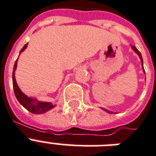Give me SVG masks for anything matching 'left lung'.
<instances>
[{
	"label": "left lung",
	"mask_w": 156,
	"mask_h": 156,
	"mask_svg": "<svg viewBox=\"0 0 156 156\" xmlns=\"http://www.w3.org/2000/svg\"><path fill=\"white\" fill-rule=\"evenodd\" d=\"M132 48H133V51H134V52H135L136 53L138 54V56H139V57H140L141 61H142V66H143V57H142V55H141L140 52H139V51H138V50L137 49V48H136V47H134V46H132ZM143 72H144V73H145V70H144V69H143ZM102 108L103 110H104V111H105V112H108V113H113V112H112L108 111V110H107V109L103 108Z\"/></svg>",
	"instance_id": "obj_1"
}]
</instances>
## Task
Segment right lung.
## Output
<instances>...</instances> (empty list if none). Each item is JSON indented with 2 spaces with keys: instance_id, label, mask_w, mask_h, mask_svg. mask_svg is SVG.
I'll use <instances>...</instances> for the list:
<instances>
[{
  "instance_id": "1",
  "label": "right lung",
  "mask_w": 156,
  "mask_h": 156,
  "mask_svg": "<svg viewBox=\"0 0 156 156\" xmlns=\"http://www.w3.org/2000/svg\"><path fill=\"white\" fill-rule=\"evenodd\" d=\"M27 44H26L24 45V47L22 48L20 51V53L23 52L24 50L27 48ZM18 59L16 60L15 63H14V66H13V90H14V95H15L17 100H18V102L20 103L26 109H27L28 111L32 112L35 114H41L44 113L46 112L49 111L50 109L53 108L55 105L49 102H40L38 101L35 99H31V98L28 97L25 94H23L22 92V90L19 89L18 84L16 83L15 79V70L17 68V64H18Z\"/></svg>"
}]
</instances>
